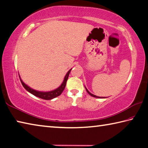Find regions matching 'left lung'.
Listing matches in <instances>:
<instances>
[{
    "label": "left lung",
    "mask_w": 148,
    "mask_h": 148,
    "mask_svg": "<svg viewBox=\"0 0 148 148\" xmlns=\"http://www.w3.org/2000/svg\"><path fill=\"white\" fill-rule=\"evenodd\" d=\"M85 89H86V90H87V92L89 94V95L91 96H92V97H95V98H103V97H100V96H95V95H92V94H91L89 91H88V90H87V88L85 87Z\"/></svg>",
    "instance_id": "8db88e82"
}]
</instances>
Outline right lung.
Instances as JSON below:
<instances>
[{"instance_id": "add662e5", "label": "right lung", "mask_w": 148, "mask_h": 148, "mask_svg": "<svg viewBox=\"0 0 148 148\" xmlns=\"http://www.w3.org/2000/svg\"><path fill=\"white\" fill-rule=\"evenodd\" d=\"M71 70H72V69L71 70H69L68 72L66 73V76H65V78H64V80L62 83V84H61L58 88H56V89L49 91V92H41V91H37V90L33 89V88H32L29 87H28L27 85H26L25 83L23 82V80L21 79L19 74H18V76H19V78H20L21 83H22L23 86L25 87V88L26 90L28 91V92H30L31 94H32L33 95L37 96V97L42 98V99H43V100H52V99H53V98L58 97V96H60L61 94L63 92V90L65 89V88L66 81H67V79H68L69 74H70V72H71Z\"/></svg>"}]
</instances>
